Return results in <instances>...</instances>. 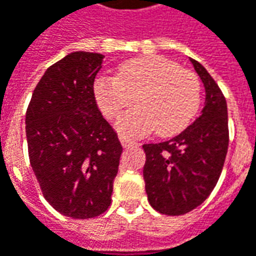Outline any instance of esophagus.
Returning <instances> with one entry per match:
<instances>
[{
    "instance_id": "esophagus-1",
    "label": "esophagus",
    "mask_w": 256,
    "mask_h": 256,
    "mask_svg": "<svg viewBox=\"0 0 256 256\" xmlns=\"http://www.w3.org/2000/svg\"><path fill=\"white\" fill-rule=\"evenodd\" d=\"M120 142L124 148H128V147H132V146H137V142H133V140H130V138H126V137H120Z\"/></svg>"
}]
</instances>
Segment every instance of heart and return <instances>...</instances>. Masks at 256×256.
Masks as SVG:
<instances>
[{
  "label": "heart",
  "mask_w": 256,
  "mask_h": 256,
  "mask_svg": "<svg viewBox=\"0 0 256 256\" xmlns=\"http://www.w3.org/2000/svg\"><path fill=\"white\" fill-rule=\"evenodd\" d=\"M94 95L106 119H116L123 136L140 137L154 132L172 137L189 126L199 110L202 85L190 70L160 56H142L122 62L116 77H99Z\"/></svg>",
  "instance_id": "heart-1"
}]
</instances>
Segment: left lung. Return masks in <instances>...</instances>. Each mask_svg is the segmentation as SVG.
<instances>
[{"mask_svg":"<svg viewBox=\"0 0 256 256\" xmlns=\"http://www.w3.org/2000/svg\"><path fill=\"white\" fill-rule=\"evenodd\" d=\"M189 60L206 92L200 116L171 140L142 146L146 194L152 208L166 216L189 213L208 199L220 178L228 148L223 92L200 62Z\"/></svg>","mask_w":256,"mask_h":256,"instance_id":"left-lung-1","label":"left lung"}]
</instances>
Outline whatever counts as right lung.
Wrapping results in <instances>:
<instances>
[{
	"label": "right lung",
	"mask_w": 256,
	"mask_h": 256,
	"mask_svg": "<svg viewBox=\"0 0 256 256\" xmlns=\"http://www.w3.org/2000/svg\"><path fill=\"white\" fill-rule=\"evenodd\" d=\"M104 57L74 52L50 66L26 110L33 172L44 199L71 218H92L108 210L123 151L94 95Z\"/></svg>",
	"instance_id": "obj_1"
}]
</instances>
